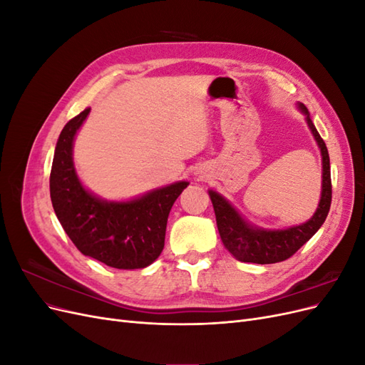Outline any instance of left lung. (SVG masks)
Returning a JSON list of instances; mask_svg holds the SVG:
<instances>
[{
  "label": "left lung",
  "instance_id": "left-lung-1",
  "mask_svg": "<svg viewBox=\"0 0 365 365\" xmlns=\"http://www.w3.org/2000/svg\"><path fill=\"white\" fill-rule=\"evenodd\" d=\"M298 108H300L302 113L306 115L307 126L312 130L314 138L323 158L322 197H319L317 212L307 222L284 230L257 228L248 224L224 196H220L217 192L208 190L210 200H212L215 208L219 236L222 239L225 248L240 262L268 264L289 259L317 233L327 217L330 202H332V181H330L329 152L324 140L319 137L315 125L312 123L306 106L303 103H298Z\"/></svg>",
  "mask_w": 365,
  "mask_h": 365
}]
</instances>
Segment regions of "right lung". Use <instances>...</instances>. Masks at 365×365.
I'll use <instances>...</instances> for the list:
<instances>
[{
    "label": "right lung",
    "mask_w": 365,
    "mask_h": 365,
    "mask_svg": "<svg viewBox=\"0 0 365 365\" xmlns=\"http://www.w3.org/2000/svg\"><path fill=\"white\" fill-rule=\"evenodd\" d=\"M91 108L63 126L50 173V196L62 228L83 256L117 269H140L164 248L170 208L189 182L180 181L130 201H105L82 185L73 163V143Z\"/></svg>",
    "instance_id": "1"
}]
</instances>
